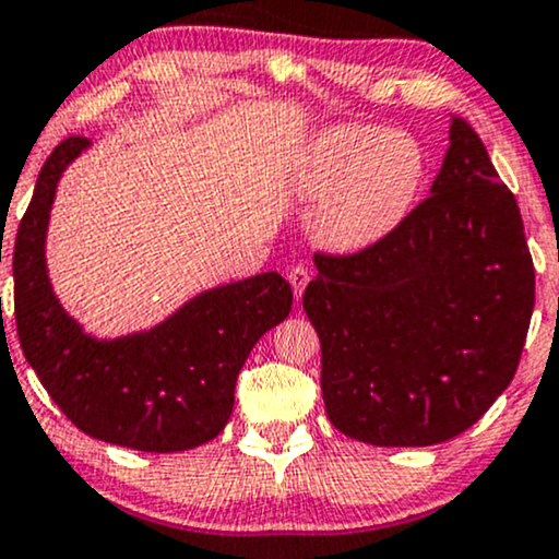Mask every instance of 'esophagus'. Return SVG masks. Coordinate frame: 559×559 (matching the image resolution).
Wrapping results in <instances>:
<instances>
[{"label": "esophagus", "instance_id": "1", "mask_svg": "<svg viewBox=\"0 0 559 559\" xmlns=\"http://www.w3.org/2000/svg\"><path fill=\"white\" fill-rule=\"evenodd\" d=\"M288 284H292L294 294H297V299H299L301 292H305L307 284H310V267H307V265H292V271H288Z\"/></svg>", "mask_w": 559, "mask_h": 559}]
</instances>
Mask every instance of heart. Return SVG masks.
<instances>
[{
	"label": "heart",
	"instance_id": "obj_1",
	"mask_svg": "<svg viewBox=\"0 0 559 559\" xmlns=\"http://www.w3.org/2000/svg\"><path fill=\"white\" fill-rule=\"evenodd\" d=\"M426 178V152L407 131L336 126L320 131L294 168V191L320 199L312 228L325 247L357 252L402 226Z\"/></svg>",
	"mask_w": 559,
	"mask_h": 559
}]
</instances>
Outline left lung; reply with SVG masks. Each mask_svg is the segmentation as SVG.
Here are the masks:
<instances>
[{
    "instance_id": "left-lung-1",
    "label": "left lung",
    "mask_w": 559,
    "mask_h": 559,
    "mask_svg": "<svg viewBox=\"0 0 559 559\" xmlns=\"http://www.w3.org/2000/svg\"><path fill=\"white\" fill-rule=\"evenodd\" d=\"M305 288L320 389L338 431L431 447L467 431L515 376L536 275L515 194L463 118L402 226L352 254H316Z\"/></svg>"
}]
</instances>
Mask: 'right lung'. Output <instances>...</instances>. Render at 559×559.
Listing matches in <instances>:
<instances>
[{"label":"right lung","instance_id":"add662e5","mask_svg":"<svg viewBox=\"0 0 559 559\" xmlns=\"http://www.w3.org/2000/svg\"><path fill=\"white\" fill-rule=\"evenodd\" d=\"M86 146V136L55 146L17 226L12 275L23 355L83 433L139 452L194 449L228 423L241 365L288 316L292 286L260 273L199 294L152 331L112 342L83 333L49 286L44 239L57 181Z\"/></svg>","mask_w":559,"mask_h":559}]
</instances>
